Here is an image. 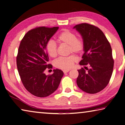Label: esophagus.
Instances as JSON below:
<instances>
[{
  "instance_id": "34e87169",
  "label": "esophagus",
  "mask_w": 125,
  "mask_h": 125,
  "mask_svg": "<svg viewBox=\"0 0 125 125\" xmlns=\"http://www.w3.org/2000/svg\"><path fill=\"white\" fill-rule=\"evenodd\" d=\"M69 71V69H68V70H64V71H63V73H67Z\"/></svg>"
}]
</instances>
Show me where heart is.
<instances>
[{"instance_id": "1", "label": "heart", "mask_w": 125, "mask_h": 125, "mask_svg": "<svg viewBox=\"0 0 125 125\" xmlns=\"http://www.w3.org/2000/svg\"><path fill=\"white\" fill-rule=\"evenodd\" d=\"M56 41L59 43H64L68 45V53H74L81 54L83 52L84 43L82 39L77 37L75 33L68 30H64L57 36ZM46 50L51 57L54 58L57 55V47L52 40L48 41L46 45ZM77 58L72 54L65 57H60L54 61V65L58 68L67 70L72 67L77 62Z\"/></svg>"}]
</instances>
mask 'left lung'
<instances>
[{
	"instance_id": "1",
	"label": "left lung",
	"mask_w": 125,
	"mask_h": 125,
	"mask_svg": "<svg viewBox=\"0 0 125 125\" xmlns=\"http://www.w3.org/2000/svg\"><path fill=\"white\" fill-rule=\"evenodd\" d=\"M84 43V54L79 64L85 69L78 70L77 84L80 89L89 94H95L108 84L113 74L114 60L110 44L98 27L86 23L73 27ZM89 66L88 69L86 66Z\"/></svg>"
}]
</instances>
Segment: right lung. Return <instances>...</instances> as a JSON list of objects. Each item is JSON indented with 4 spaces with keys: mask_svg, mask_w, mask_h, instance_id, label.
Instances as JSON below:
<instances>
[{
    "mask_svg": "<svg viewBox=\"0 0 125 125\" xmlns=\"http://www.w3.org/2000/svg\"><path fill=\"white\" fill-rule=\"evenodd\" d=\"M58 27H39L28 31L20 42L16 57L17 68L23 85L33 95L46 97L54 92L63 76L62 71L54 69L51 75H46L48 64L46 45Z\"/></svg>",
    "mask_w": 125,
    "mask_h": 125,
    "instance_id": "right-lung-1",
    "label": "right lung"
}]
</instances>
